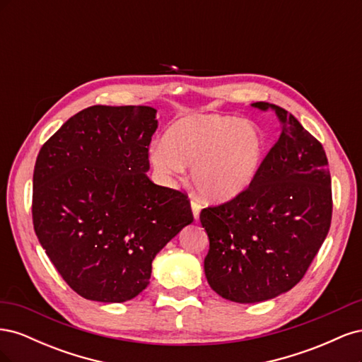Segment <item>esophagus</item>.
Listing matches in <instances>:
<instances>
[{
    "label": "esophagus",
    "instance_id": "1",
    "mask_svg": "<svg viewBox=\"0 0 362 362\" xmlns=\"http://www.w3.org/2000/svg\"><path fill=\"white\" fill-rule=\"evenodd\" d=\"M190 206H192V213H193V217H194V221H198L199 218V213H201V204L198 202V201H192V204H190Z\"/></svg>",
    "mask_w": 362,
    "mask_h": 362
}]
</instances>
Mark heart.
<instances>
[{
  "label": "heart",
  "mask_w": 362,
  "mask_h": 362,
  "mask_svg": "<svg viewBox=\"0 0 362 362\" xmlns=\"http://www.w3.org/2000/svg\"><path fill=\"white\" fill-rule=\"evenodd\" d=\"M267 154V137L247 119L189 115L177 120L151 149L149 161L164 180L192 166V181L204 198L228 201L255 181Z\"/></svg>",
  "instance_id": "b5f03b06"
}]
</instances>
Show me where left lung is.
I'll use <instances>...</instances> for the list:
<instances>
[{
  "label": "left lung",
  "instance_id": "1",
  "mask_svg": "<svg viewBox=\"0 0 362 362\" xmlns=\"http://www.w3.org/2000/svg\"><path fill=\"white\" fill-rule=\"evenodd\" d=\"M250 105L275 113L281 136L243 193L199 216L210 240L206 281L238 303L291 290L323 245L332 217L331 175L320 141L284 108Z\"/></svg>",
  "mask_w": 362,
  "mask_h": 362
}]
</instances>
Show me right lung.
<instances>
[{
  "instance_id": "1",
  "label": "right lung",
  "mask_w": 362,
  "mask_h": 362,
  "mask_svg": "<svg viewBox=\"0 0 362 362\" xmlns=\"http://www.w3.org/2000/svg\"><path fill=\"white\" fill-rule=\"evenodd\" d=\"M146 105H93L39 151L33 225L40 246L84 299L120 303L144 291L152 259L193 222L184 193L152 182L158 127Z\"/></svg>"
}]
</instances>
